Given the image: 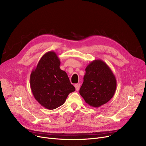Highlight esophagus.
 Masks as SVG:
<instances>
[{
	"label": "esophagus",
	"instance_id": "34e87169",
	"mask_svg": "<svg viewBox=\"0 0 146 146\" xmlns=\"http://www.w3.org/2000/svg\"><path fill=\"white\" fill-rule=\"evenodd\" d=\"M75 86V88H76V90L78 91L80 89V84L79 83H78V84H76V85H74Z\"/></svg>",
	"mask_w": 146,
	"mask_h": 146
}]
</instances>
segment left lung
<instances>
[{
  "instance_id": "left-lung-1",
  "label": "left lung",
  "mask_w": 146,
  "mask_h": 146,
  "mask_svg": "<svg viewBox=\"0 0 146 146\" xmlns=\"http://www.w3.org/2000/svg\"><path fill=\"white\" fill-rule=\"evenodd\" d=\"M79 93L91 106L105 104L113 97L117 80L110 67L101 60H95L86 67Z\"/></svg>"
}]
</instances>
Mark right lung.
I'll use <instances>...</instances> for the list:
<instances>
[{"mask_svg":"<svg viewBox=\"0 0 146 146\" xmlns=\"http://www.w3.org/2000/svg\"><path fill=\"white\" fill-rule=\"evenodd\" d=\"M60 65L57 54L48 51L42 56L30 76V86L35 99L50 110L62 105L68 94L75 91Z\"/></svg>","mask_w":146,"mask_h":146,"instance_id":"right-lung-1","label":"right lung"}]
</instances>
